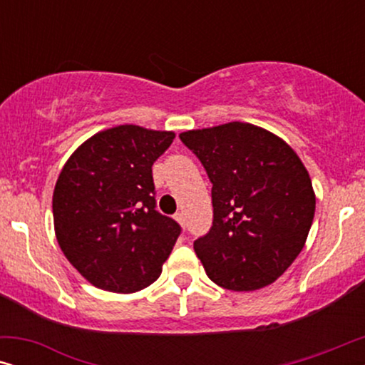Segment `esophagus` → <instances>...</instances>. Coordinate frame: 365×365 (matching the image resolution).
<instances>
[{
	"instance_id": "obj_1",
	"label": "esophagus",
	"mask_w": 365,
	"mask_h": 365,
	"mask_svg": "<svg viewBox=\"0 0 365 365\" xmlns=\"http://www.w3.org/2000/svg\"><path fill=\"white\" fill-rule=\"evenodd\" d=\"M174 219H176V221L181 224V227H184V214L182 212H178V214H174Z\"/></svg>"
}]
</instances>
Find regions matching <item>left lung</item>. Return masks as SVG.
<instances>
[{"instance_id": "obj_1", "label": "left lung", "mask_w": 365, "mask_h": 365, "mask_svg": "<svg viewBox=\"0 0 365 365\" xmlns=\"http://www.w3.org/2000/svg\"><path fill=\"white\" fill-rule=\"evenodd\" d=\"M179 138L212 182V227L194 241L207 277L237 292L277 281L302 251L316 212L301 158L282 138L241 121Z\"/></svg>"}]
</instances>
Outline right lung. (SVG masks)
Segmentation results:
<instances>
[{
  "label": "right lung",
  "instance_id": "obj_1",
  "mask_svg": "<svg viewBox=\"0 0 365 365\" xmlns=\"http://www.w3.org/2000/svg\"><path fill=\"white\" fill-rule=\"evenodd\" d=\"M176 134L136 124L99 131L74 151L53 192L54 234L74 269L131 294L161 276L181 227L156 209L153 164Z\"/></svg>",
  "mask_w": 365,
  "mask_h": 365
}]
</instances>
